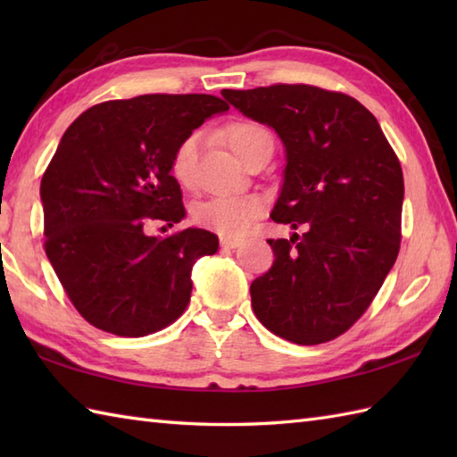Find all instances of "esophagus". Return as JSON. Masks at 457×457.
<instances>
[{
	"mask_svg": "<svg viewBox=\"0 0 457 457\" xmlns=\"http://www.w3.org/2000/svg\"><path fill=\"white\" fill-rule=\"evenodd\" d=\"M241 244H244V239H241V237H231V236H221L220 237V245L223 249H236Z\"/></svg>",
	"mask_w": 457,
	"mask_h": 457,
	"instance_id": "obj_1",
	"label": "esophagus"
}]
</instances>
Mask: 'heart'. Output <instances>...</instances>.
Returning <instances> with one entry per match:
<instances>
[{"mask_svg":"<svg viewBox=\"0 0 457 457\" xmlns=\"http://www.w3.org/2000/svg\"><path fill=\"white\" fill-rule=\"evenodd\" d=\"M221 137L228 143V147L234 151L237 157L244 161L245 153L253 147V145L269 137V131L261 128L255 121H231L221 129ZM196 157H198V137L184 139L177 151L172 154L170 161V172L174 180L182 187H190L194 180V169H196ZM261 212H263V202L257 196H237V194H228V196H213L196 204L192 216L194 221L202 228H208L218 231L221 236H241L251 228Z\"/></svg>","mask_w":457,"mask_h":457,"instance_id":"1","label":"heart"}]
</instances>
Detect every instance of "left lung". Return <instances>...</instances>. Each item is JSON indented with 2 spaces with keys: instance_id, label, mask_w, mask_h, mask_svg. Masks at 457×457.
I'll use <instances>...</instances> for the list:
<instances>
[{
  "instance_id": "left-lung-1",
  "label": "left lung",
  "mask_w": 457,
  "mask_h": 457,
  "mask_svg": "<svg viewBox=\"0 0 457 457\" xmlns=\"http://www.w3.org/2000/svg\"><path fill=\"white\" fill-rule=\"evenodd\" d=\"M221 96L283 141L287 167L270 218L304 228L269 239L275 261L251 283L253 312L293 344L329 342L361 318L399 255L401 162L352 96L306 84Z\"/></svg>"
}]
</instances>
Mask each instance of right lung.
Masks as SVG:
<instances>
[{"label": "right lung", "mask_w": 457, "mask_h": 457, "mask_svg": "<svg viewBox=\"0 0 457 457\" xmlns=\"http://www.w3.org/2000/svg\"><path fill=\"white\" fill-rule=\"evenodd\" d=\"M229 105L208 94H145L94 105L72 121L41 180L45 251L84 320L123 337L167 328L190 303L196 261L218 236L187 228L145 236V223L187 212L170 174L179 145Z\"/></svg>", "instance_id": "right-lung-1"}]
</instances>
